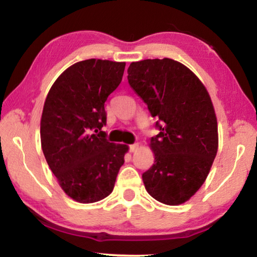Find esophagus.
Wrapping results in <instances>:
<instances>
[{
    "mask_svg": "<svg viewBox=\"0 0 257 257\" xmlns=\"http://www.w3.org/2000/svg\"><path fill=\"white\" fill-rule=\"evenodd\" d=\"M137 148H139V143L130 144V146H129V151H130V153H135V151L137 150Z\"/></svg>",
    "mask_w": 257,
    "mask_h": 257,
    "instance_id": "esophagus-1",
    "label": "esophagus"
}]
</instances>
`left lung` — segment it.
I'll return each mask as SVG.
<instances>
[{"label": "left lung", "mask_w": 257, "mask_h": 257, "mask_svg": "<svg viewBox=\"0 0 257 257\" xmlns=\"http://www.w3.org/2000/svg\"><path fill=\"white\" fill-rule=\"evenodd\" d=\"M128 82L160 130L150 140L155 164L142 175L146 190L163 204H183L204 184L218 151L209 94L192 71L169 58L132 63Z\"/></svg>", "instance_id": "8db88e82"}]
</instances>
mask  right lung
Listing matches in <instances>:
<instances>
[{
    "instance_id": "add662e5",
    "label": "right lung",
    "mask_w": 257,
    "mask_h": 257,
    "mask_svg": "<svg viewBox=\"0 0 257 257\" xmlns=\"http://www.w3.org/2000/svg\"><path fill=\"white\" fill-rule=\"evenodd\" d=\"M125 63L87 59L65 70L46 96L41 120L45 160L64 192L88 204L109 196L124 163L125 144L108 142L104 102Z\"/></svg>"
}]
</instances>
